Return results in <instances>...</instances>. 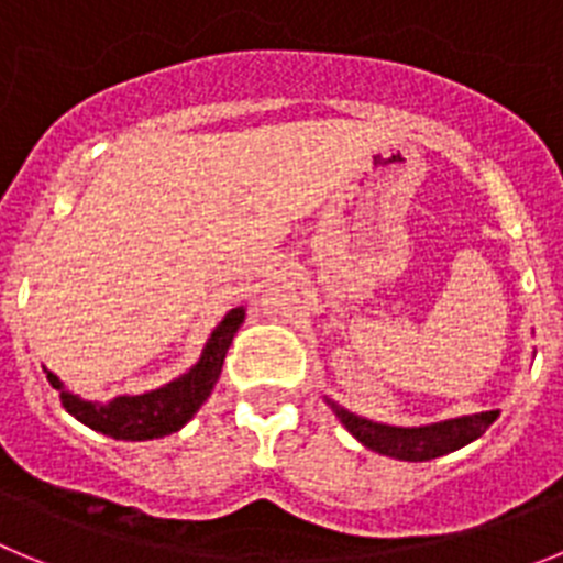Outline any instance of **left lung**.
I'll use <instances>...</instances> for the list:
<instances>
[{
    "instance_id": "8db88e82",
    "label": "left lung",
    "mask_w": 563,
    "mask_h": 563,
    "mask_svg": "<svg viewBox=\"0 0 563 563\" xmlns=\"http://www.w3.org/2000/svg\"><path fill=\"white\" fill-rule=\"evenodd\" d=\"M330 406L338 415V420L346 426V431L357 442H363L366 449L406 462H426L451 454V451L462 449V445H467V442H474L476 437L485 434L487 426L499 417V411H482V415L431 422V426H420V429H397V426H383V422H372L366 417L352 415V411L341 409L332 400Z\"/></svg>"
}]
</instances>
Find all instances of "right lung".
Listing matches in <instances>:
<instances>
[{
  "mask_svg": "<svg viewBox=\"0 0 563 563\" xmlns=\"http://www.w3.org/2000/svg\"><path fill=\"white\" fill-rule=\"evenodd\" d=\"M242 321H245L242 307L228 312L220 321V327L208 338L200 361L194 363L186 375L166 383L163 389L146 391V395H123L109 402H92L64 389V383L53 372H47V380L53 389L62 391V406L69 415L76 417L78 422H84V426H89L92 431L112 437V440L137 442L174 434V431H180L197 415V409L211 395L213 383L220 380L222 361H225L228 346H231Z\"/></svg>",
  "mask_w": 563,
  "mask_h": 563,
  "instance_id": "1",
  "label": "right lung"
}]
</instances>
